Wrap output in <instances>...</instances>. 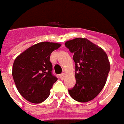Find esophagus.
Listing matches in <instances>:
<instances>
[{"instance_id": "esophagus-1", "label": "esophagus", "mask_w": 124, "mask_h": 124, "mask_svg": "<svg viewBox=\"0 0 124 124\" xmlns=\"http://www.w3.org/2000/svg\"><path fill=\"white\" fill-rule=\"evenodd\" d=\"M65 75H65V73H62V74H61V75H60V79L62 80H64V78H65Z\"/></svg>"}]
</instances>
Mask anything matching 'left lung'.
Here are the masks:
<instances>
[{
  "instance_id": "obj_1",
  "label": "left lung",
  "mask_w": 124,
  "mask_h": 124,
  "mask_svg": "<svg viewBox=\"0 0 124 124\" xmlns=\"http://www.w3.org/2000/svg\"><path fill=\"white\" fill-rule=\"evenodd\" d=\"M65 46L74 54L75 63L76 84L69 93L76 101H90L106 85L111 68L107 54L86 38L67 41Z\"/></svg>"
}]
</instances>
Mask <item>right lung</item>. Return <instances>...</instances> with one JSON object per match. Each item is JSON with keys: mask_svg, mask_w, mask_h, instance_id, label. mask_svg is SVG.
<instances>
[{"mask_svg": "<svg viewBox=\"0 0 124 124\" xmlns=\"http://www.w3.org/2000/svg\"><path fill=\"white\" fill-rule=\"evenodd\" d=\"M61 46L59 43L44 41L21 53L14 60L12 75L19 93L26 101L41 103L49 95L57 78L52 75V52Z\"/></svg>", "mask_w": 124, "mask_h": 124, "instance_id": "1", "label": "right lung"}]
</instances>
